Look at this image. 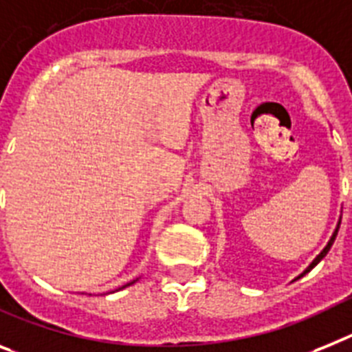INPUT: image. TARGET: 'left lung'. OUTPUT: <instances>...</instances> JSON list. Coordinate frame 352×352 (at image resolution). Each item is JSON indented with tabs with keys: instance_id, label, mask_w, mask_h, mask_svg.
Masks as SVG:
<instances>
[{
	"instance_id": "1",
	"label": "left lung",
	"mask_w": 352,
	"mask_h": 352,
	"mask_svg": "<svg viewBox=\"0 0 352 352\" xmlns=\"http://www.w3.org/2000/svg\"><path fill=\"white\" fill-rule=\"evenodd\" d=\"M338 229H340V223H338V227H336V231H335V232H333V236H331V240H329V243H327V245H326V249H324V250H322V252H320V254H318L317 258H315V261H313V263H311V265H309V267H308V268H306V272H309V270H311V268H313V267H315V265H317V263H318V261H320V259H322V258H324V256H326V254H327V252H329V249H331V245H333V243H335V238H336V234H338ZM306 272H304V274H306ZM304 274H302V276H304Z\"/></svg>"
}]
</instances>
